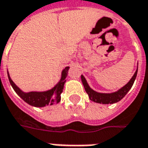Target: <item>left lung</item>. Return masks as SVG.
Segmentation results:
<instances>
[{
  "instance_id": "8db88e82",
  "label": "left lung",
  "mask_w": 148,
  "mask_h": 148,
  "mask_svg": "<svg viewBox=\"0 0 148 148\" xmlns=\"http://www.w3.org/2000/svg\"><path fill=\"white\" fill-rule=\"evenodd\" d=\"M137 71H138V68H137L136 71L135 72L132 77L130 79V81L124 87H122L121 89H120L116 92L112 93H97V92L93 90L89 86V85L87 83L86 80L84 77L83 75L81 76V78H82V84H83L85 90H86V92L87 93L88 96H89L91 101H93L96 103H100V104H113V103L118 102L119 101H121L127 94V92L130 90L132 85H133L134 82L136 80Z\"/></svg>"
}]
</instances>
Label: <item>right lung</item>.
Masks as SVG:
<instances>
[{"instance_id": "obj_1", "label": "right lung", "mask_w": 148, "mask_h": 148, "mask_svg": "<svg viewBox=\"0 0 148 148\" xmlns=\"http://www.w3.org/2000/svg\"><path fill=\"white\" fill-rule=\"evenodd\" d=\"M69 66H66L62 72V77L58 83L51 90H47L45 92H29L24 93L18 88L12 82L8 72V77L9 82L12 87L13 88L15 92L24 100L25 102L29 104L30 106L35 107H44L46 106H52L60 101L61 93H62L64 84L66 82V77H67Z\"/></svg>"}]
</instances>
